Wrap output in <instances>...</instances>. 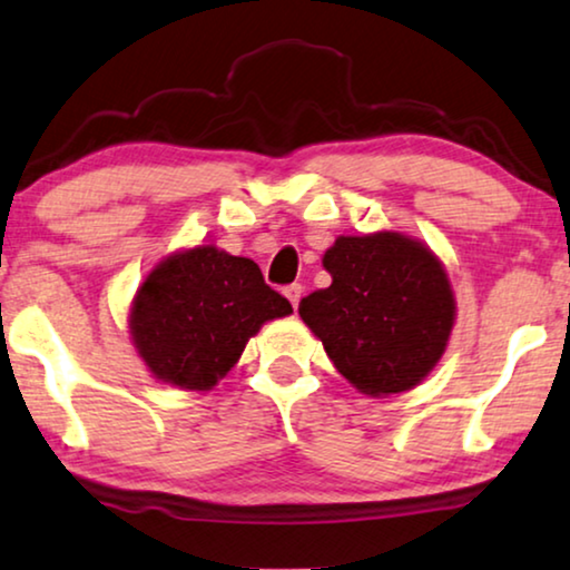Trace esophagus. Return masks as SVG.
Returning <instances> with one entry per match:
<instances>
[{"label":"esophagus","instance_id":"esophagus-1","mask_svg":"<svg viewBox=\"0 0 570 570\" xmlns=\"http://www.w3.org/2000/svg\"><path fill=\"white\" fill-rule=\"evenodd\" d=\"M283 293H285V298L293 303V306H298V301H301V295H303V287L298 283H293V285H287Z\"/></svg>","mask_w":570,"mask_h":570}]
</instances>
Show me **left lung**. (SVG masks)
<instances>
[{
    "mask_svg": "<svg viewBox=\"0 0 570 570\" xmlns=\"http://www.w3.org/2000/svg\"><path fill=\"white\" fill-rule=\"evenodd\" d=\"M332 285L298 303L340 374L380 397L416 387L445 353L455 298L440 258L401 233L340 235Z\"/></svg>",
    "mask_w": 570,
    "mask_h": 570,
    "instance_id": "left-lung-1",
    "label": "left lung"
}]
</instances>
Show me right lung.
<instances>
[{
    "instance_id": "right-lung-1",
    "label": "right lung",
    "mask_w": 570,
    "mask_h": 570,
    "mask_svg": "<svg viewBox=\"0 0 570 570\" xmlns=\"http://www.w3.org/2000/svg\"><path fill=\"white\" fill-rule=\"evenodd\" d=\"M287 314L291 301L264 283L258 264L196 246L167 256L144 279L130 308V335L157 380L212 390L238 364L248 337Z\"/></svg>"
}]
</instances>
